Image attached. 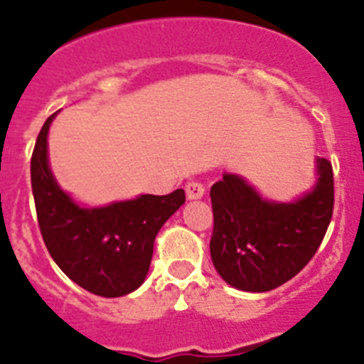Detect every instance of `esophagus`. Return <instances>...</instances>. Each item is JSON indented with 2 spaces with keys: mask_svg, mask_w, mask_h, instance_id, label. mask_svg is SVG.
<instances>
[{
  "mask_svg": "<svg viewBox=\"0 0 364 364\" xmlns=\"http://www.w3.org/2000/svg\"><path fill=\"white\" fill-rule=\"evenodd\" d=\"M204 186L200 182H197V180H191V182L186 184V195H188L189 200H198V198L204 197Z\"/></svg>",
  "mask_w": 364,
  "mask_h": 364,
  "instance_id": "1",
  "label": "esophagus"
}]
</instances>
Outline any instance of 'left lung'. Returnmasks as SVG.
<instances>
[{
	"instance_id": "8db88e82",
	"label": "left lung",
	"mask_w": 364,
	"mask_h": 364,
	"mask_svg": "<svg viewBox=\"0 0 364 364\" xmlns=\"http://www.w3.org/2000/svg\"><path fill=\"white\" fill-rule=\"evenodd\" d=\"M315 186L291 202L266 200L242 176L224 173L211 186L215 269L242 291H269L295 277L324 239L333 211V171L317 159Z\"/></svg>"
}]
</instances>
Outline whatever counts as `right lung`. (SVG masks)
Listing matches in <instances>:
<instances>
[{
  "instance_id": "obj_1",
  "label": "right lung",
  "mask_w": 364,
  "mask_h": 364,
  "mask_svg": "<svg viewBox=\"0 0 364 364\" xmlns=\"http://www.w3.org/2000/svg\"><path fill=\"white\" fill-rule=\"evenodd\" d=\"M58 112L38 134L31 159V182L41 237L60 269L83 290L122 297L146 281L154 239L186 202L184 189L169 195H140L102 208H83L58 186L49 166L47 134Z\"/></svg>"
}]
</instances>
